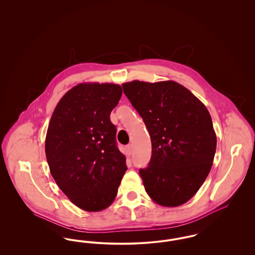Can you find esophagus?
<instances>
[{
  "instance_id": "obj_1",
  "label": "esophagus",
  "mask_w": 255,
  "mask_h": 255,
  "mask_svg": "<svg viewBox=\"0 0 255 255\" xmlns=\"http://www.w3.org/2000/svg\"><path fill=\"white\" fill-rule=\"evenodd\" d=\"M126 151H127V155H128V156H131V155H132V153H133V147H132L131 144L127 145V147H126Z\"/></svg>"
}]
</instances>
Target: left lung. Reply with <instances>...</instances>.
<instances>
[{
    "label": "left lung",
    "mask_w": 255,
    "mask_h": 255,
    "mask_svg": "<svg viewBox=\"0 0 255 255\" xmlns=\"http://www.w3.org/2000/svg\"><path fill=\"white\" fill-rule=\"evenodd\" d=\"M122 88L151 137V159L139 170L147 194L159 206H182L197 193L212 166L217 137L209 112L175 81L133 80Z\"/></svg>",
    "instance_id": "left-lung-1"
}]
</instances>
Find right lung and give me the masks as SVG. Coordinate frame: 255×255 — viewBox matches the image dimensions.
I'll use <instances>...</instances> for the list:
<instances>
[{"label":"right lung","instance_id":"right-lung-1","mask_svg":"<svg viewBox=\"0 0 255 255\" xmlns=\"http://www.w3.org/2000/svg\"><path fill=\"white\" fill-rule=\"evenodd\" d=\"M122 95L118 84L80 83L63 96L49 121L50 174L73 205L89 212L112 205L127 170L110 120Z\"/></svg>","mask_w":255,"mask_h":255}]
</instances>
